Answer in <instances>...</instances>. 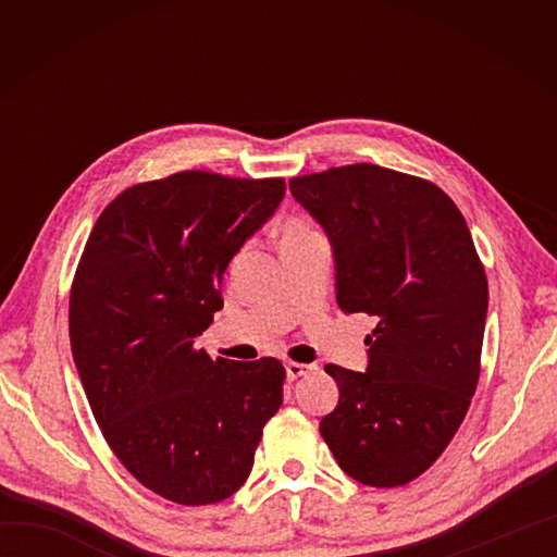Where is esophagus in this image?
Returning a JSON list of instances; mask_svg holds the SVG:
<instances>
[{"instance_id":"esophagus-1","label":"esophagus","mask_w":557,"mask_h":557,"mask_svg":"<svg viewBox=\"0 0 557 557\" xmlns=\"http://www.w3.org/2000/svg\"><path fill=\"white\" fill-rule=\"evenodd\" d=\"M285 369H287V377H289V381H297V377H301V375H306V373H311L313 366L299 363V361H287Z\"/></svg>"}]
</instances>
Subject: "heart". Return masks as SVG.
Listing matches in <instances>:
<instances>
[{"mask_svg":"<svg viewBox=\"0 0 557 557\" xmlns=\"http://www.w3.org/2000/svg\"><path fill=\"white\" fill-rule=\"evenodd\" d=\"M318 234V230L306 218H287L280 227V246H289L309 239V236Z\"/></svg>","mask_w":557,"mask_h":557,"instance_id":"b5f03b06","label":"heart"}]
</instances>
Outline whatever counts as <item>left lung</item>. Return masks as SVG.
<instances>
[{"instance_id": "obj_1", "label": "left lung", "mask_w": 557, "mask_h": 557, "mask_svg": "<svg viewBox=\"0 0 557 557\" xmlns=\"http://www.w3.org/2000/svg\"><path fill=\"white\" fill-rule=\"evenodd\" d=\"M289 188L333 242L337 306L377 321L366 373L325 366L339 401L321 435L354 481L405 486L445 453L476 393L486 270L453 198L421 176L357 162Z\"/></svg>"}]
</instances>
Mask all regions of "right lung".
<instances>
[{"label":"right lung","mask_w":557,"mask_h":557,"mask_svg":"<svg viewBox=\"0 0 557 557\" xmlns=\"http://www.w3.org/2000/svg\"><path fill=\"white\" fill-rule=\"evenodd\" d=\"M285 180L186 170L100 212L69 297V339L104 441L138 483L198 507L230 498L282 405L285 366L208 357L222 275Z\"/></svg>","instance_id":"add662e5"}]
</instances>
